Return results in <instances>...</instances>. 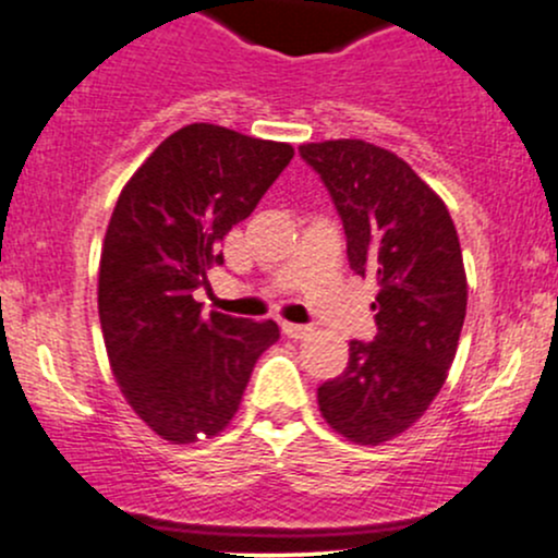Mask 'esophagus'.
I'll return each instance as SVG.
<instances>
[{
    "label": "esophagus",
    "mask_w": 558,
    "mask_h": 558,
    "mask_svg": "<svg viewBox=\"0 0 558 558\" xmlns=\"http://www.w3.org/2000/svg\"><path fill=\"white\" fill-rule=\"evenodd\" d=\"M283 335L291 337V340H305V337L313 335V326L289 324V320H286V324H283Z\"/></svg>",
    "instance_id": "esophagus-1"
}]
</instances>
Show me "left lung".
I'll return each mask as SVG.
<instances>
[{
	"label": "left lung",
	"instance_id": "obj_1",
	"mask_svg": "<svg viewBox=\"0 0 558 558\" xmlns=\"http://www.w3.org/2000/svg\"><path fill=\"white\" fill-rule=\"evenodd\" d=\"M300 154L335 199L351 269L378 283V335L351 342L345 373L318 388V410L345 440L384 446L429 410L453 364L466 315L459 234L446 202L391 150L324 140Z\"/></svg>",
	"mask_w": 558,
	"mask_h": 558
}]
</instances>
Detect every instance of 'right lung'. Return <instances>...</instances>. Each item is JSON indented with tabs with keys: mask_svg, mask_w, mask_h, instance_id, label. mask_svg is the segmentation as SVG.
<instances>
[{
	"mask_svg": "<svg viewBox=\"0 0 558 558\" xmlns=\"http://www.w3.org/2000/svg\"><path fill=\"white\" fill-rule=\"evenodd\" d=\"M294 156L216 123L170 134L123 185L99 258V324L129 408L172 446L232 424L275 320L202 313L194 289Z\"/></svg>",
	"mask_w": 558,
	"mask_h": 558,
	"instance_id": "1",
	"label": "right lung"
}]
</instances>
